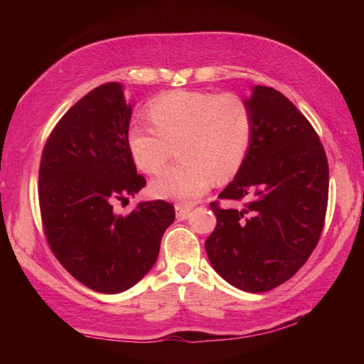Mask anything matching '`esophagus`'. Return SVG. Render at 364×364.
Wrapping results in <instances>:
<instances>
[{
  "label": "esophagus",
  "mask_w": 364,
  "mask_h": 364,
  "mask_svg": "<svg viewBox=\"0 0 364 364\" xmlns=\"http://www.w3.org/2000/svg\"><path fill=\"white\" fill-rule=\"evenodd\" d=\"M191 210H192L191 205H183V203H176L175 205L176 218H180V219H188Z\"/></svg>",
  "instance_id": "34e87169"
}]
</instances>
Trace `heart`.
<instances>
[{
  "label": "heart",
  "instance_id": "obj_1",
  "mask_svg": "<svg viewBox=\"0 0 364 364\" xmlns=\"http://www.w3.org/2000/svg\"><path fill=\"white\" fill-rule=\"evenodd\" d=\"M153 129L131 125L128 149L142 172L154 175L164 167L170 146L180 164L151 183L154 197L191 202L210 189L213 180L225 181L242 167L253 139V112L237 94L173 90L149 106Z\"/></svg>",
  "mask_w": 364,
  "mask_h": 364
}]
</instances>
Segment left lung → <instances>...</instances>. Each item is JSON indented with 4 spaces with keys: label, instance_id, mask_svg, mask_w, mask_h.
<instances>
[{
    "label": "left lung",
    "instance_id": "8db88e82",
    "mask_svg": "<svg viewBox=\"0 0 364 364\" xmlns=\"http://www.w3.org/2000/svg\"><path fill=\"white\" fill-rule=\"evenodd\" d=\"M249 102L253 139L242 167L210 206L215 228L205 249L235 288L266 292L297 272L319 242L328 203V162L311 123L282 92L257 86Z\"/></svg>",
    "mask_w": 364,
    "mask_h": 364
}]
</instances>
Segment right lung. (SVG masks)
<instances>
[{"mask_svg":"<svg viewBox=\"0 0 364 364\" xmlns=\"http://www.w3.org/2000/svg\"><path fill=\"white\" fill-rule=\"evenodd\" d=\"M129 119L120 84H102L56 123L38 168L46 242L68 274L105 294L127 291L149 272L175 219L166 200L114 213L115 202L146 184L128 149Z\"/></svg>","mask_w":364,"mask_h":364,"instance_id":"1","label":"right lung"}]
</instances>
